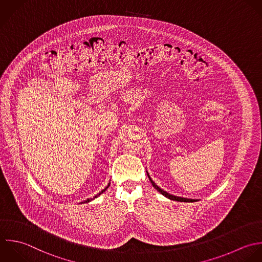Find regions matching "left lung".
Listing matches in <instances>:
<instances>
[{"mask_svg": "<svg viewBox=\"0 0 262 262\" xmlns=\"http://www.w3.org/2000/svg\"><path fill=\"white\" fill-rule=\"evenodd\" d=\"M147 174H148V178H149V180H150V182H151V184H152V186L160 193V194H162L163 196H165L166 198H168V199H170V200H173V201H179V202H197L198 200L197 199H188V198H183V197H178V196H174V195H171V194H168L166 191H164V190H162L161 188H159L153 181H152V179L150 178V176H149V173H148V171H147Z\"/></svg>", "mask_w": 262, "mask_h": 262, "instance_id": "1", "label": "left lung"}]
</instances>
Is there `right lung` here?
I'll return each mask as SVG.
<instances>
[{
  "mask_svg": "<svg viewBox=\"0 0 262 262\" xmlns=\"http://www.w3.org/2000/svg\"><path fill=\"white\" fill-rule=\"evenodd\" d=\"M109 186H110V184H108V186H107V187H106V188H105V189H104V190H102V191H101V192H100V193H99V194H97V195H96V196H95V197H93V198H89V199H86V200H84V201H82V202H81V203H89V202H91V201H92V200H94V199H96V198H97V197H99V196H100V195H101V194H103V193H104V192H105V191H106V190H107V189H108V188H109Z\"/></svg>",
  "mask_w": 262,
  "mask_h": 262,
  "instance_id": "add662e5",
  "label": "right lung"
}]
</instances>
